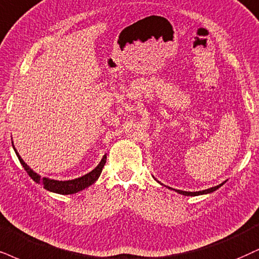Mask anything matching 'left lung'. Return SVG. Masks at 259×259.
I'll return each mask as SVG.
<instances>
[{
	"label": "left lung",
	"mask_w": 259,
	"mask_h": 259,
	"mask_svg": "<svg viewBox=\"0 0 259 259\" xmlns=\"http://www.w3.org/2000/svg\"><path fill=\"white\" fill-rule=\"evenodd\" d=\"M155 179V178H154ZM156 180V179H155ZM157 181V180H156ZM227 181V180H226ZM226 181H223L222 184H220V185H218V186H213V187H210V188H207V190H203V191H198V192H187V191H181V190H175V188H170V187H168L169 190H173V191H175V192H178V193H180V194H183V196H191V197H194V196H200V194H207V193H211V192H213V191H216V190H219L220 187L222 186V185H225V183ZM158 184H161L159 183V181H157ZM161 185H163V184H161Z\"/></svg>",
	"instance_id": "left-lung-1"
}]
</instances>
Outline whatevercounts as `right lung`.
Returning a JSON list of instances; mask_svg holds the SVG:
<instances>
[{"label":"right lung","instance_id":"obj_1","mask_svg":"<svg viewBox=\"0 0 259 259\" xmlns=\"http://www.w3.org/2000/svg\"><path fill=\"white\" fill-rule=\"evenodd\" d=\"M12 145H13V149H14L15 154L18 156L19 161H20L21 165L25 168V170L27 171V174L30 175L32 180H33L34 183L43 185L44 188L48 191H50V192L59 193V194H74L76 192H80V191L85 190V188L90 187L91 185L95 184L96 181H97V179L100 178L102 169H103L105 162H107V155H104L97 167L92 169L90 173L82 175L80 178L73 179V180H65V181L54 180V179H49V178H41L39 174H37L36 171H33V169H31L30 165L25 163L24 159L20 157V155H19L17 149H15L13 142H12Z\"/></svg>","mask_w":259,"mask_h":259}]
</instances>
